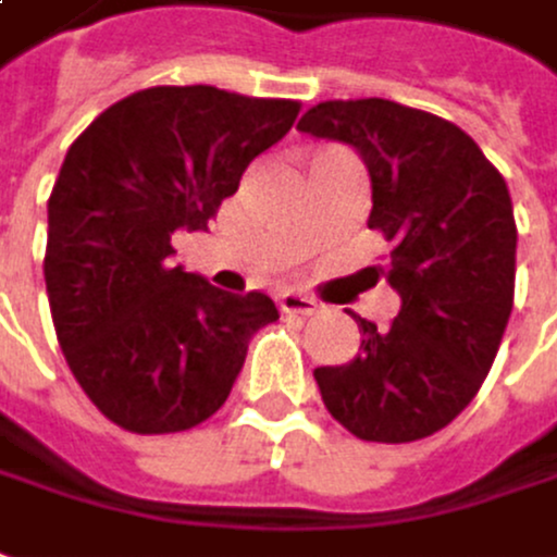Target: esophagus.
I'll return each instance as SVG.
<instances>
[{
  "label": "esophagus",
  "mask_w": 557,
  "mask_h": 557,
  "mask_svg": "<svg viewBox=\"0 0 557 557\" xmlns=\"http://www.w3.org/2000/svg\"><path fill=\"white\" fill-rule=\"evenodd\" d=\"M280 310L283 313H305V317H310V313L320 310V301L301 293H283L280 295Z\"/></svg>",
  "instance_id": "1"
}]
</instances>
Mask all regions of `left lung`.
I'll return each mask as SVG.
<instances>
[{
    "instance_id": "obj_1",
    "label": "left lung",
    "mask_w": 557,
    "mask_h": 557,
    "mask_svg": "<svg viewBox=\"0 0 557 557\" xmlns=\"http://www.w3.org/2000/svg\"><path fill=\"white\" fill-rule=\"evenodd\" d=\"M301 134L357 149L372 180L369 228L389 240V326L354 313L362 344L313 369L329 414L366 442L433 436L479 393L516 295V215L500 170L451 121L411 106L326 100Z\"/></svg>"
}]
</instances>
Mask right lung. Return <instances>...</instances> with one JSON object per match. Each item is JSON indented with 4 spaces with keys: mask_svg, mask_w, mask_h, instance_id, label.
<instances>
[{
    "mask_svg": "<svg viewBox=\"0 0 557 557\" xmlns=\"http://www.w3.org/2000/svg\"><path fill=\"white\" fill-rule=\"evenodd\" d=\"M298 103L188 85L146 88L90 121L48 198L45 286L75 381L131 433H183L215 414L252 335L280 313L170 262L207 231Z\"/></svg>",
    "mask_w": 557,
    "mask_h": 557,
    "instance_id": "obj_1",
    "label": "right lung"
}]
</instances>
